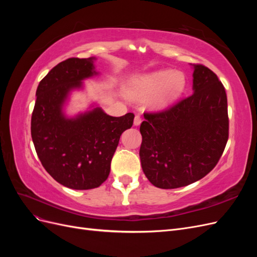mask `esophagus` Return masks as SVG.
<instances>
[{"mask_svg": "<svg viewBox=\"0 0 257 257\" xmlns=\"http://www.w3.org/2000/svg\"><path fill=\"white\" fill-rule=\"evenodd\" d=\"M142 123V116L141 114H136L135 115V119H134V124L135 125H139V124Z\"/></svg>", "mask_w": 257, "mask_h": 257, "instance_id": "esophagus-1", "label": "esophagus"}]
</instances>
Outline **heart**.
Segmentation results:
<instances>
[{"mask_svg":"<svg viewBox=\"0 0 257 257\" xmlns=\"http://www.w3.org/2000/svg\"><path fill=\"white\" fill-rule=\"evenodd\" d=\"M184 85L183 74L164 69L134 80L128 89V94L133 97H147L158 94L154 103L164 106L180 94Z\"/></svg>","mask_w":257,"mask_h":257,"instance_id":"1","label":"heart"}]
</instances>
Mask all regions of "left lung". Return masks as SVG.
<instances>
[{"label":"left lung","mask_w":257,"mask_h":257,"mask_svg":"<svg viewBox=\"0 0 257 257\" xmlns=\"http://www.w3.org/2000/svg\"><path fill=\"white\" fill-rule=\"evenodd\" d=\"M193 67L190 96L163 110L144 113L139 157L148 180L160 189L200 180L215 167L228 141L224 85L207 66Z\"/></svg>","instance_id":"1"}]
</instances>
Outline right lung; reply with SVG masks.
Listing matches in <instances>:
<instances>
[{
  "label": "right lung",
  "mask_w": 257,
  "mask_h": 257,
  "mask_svg": "<svg viewBox=\"0 0 257 257\" xmlns=\"http://www.w3.org/2000/svg\"><path fill=\"white\" fill-rule=\"evenodd\" d=\"M94 58L62 61L41 80L31 118L37 157L56 181L73 190L98 188L110 173L120 136L132 127L134 113L106 114L100 108L66 119L62 105L68 92L95 74Z\"/></svg>",
  "instance_id": "obj_1"
}]
</instances>
